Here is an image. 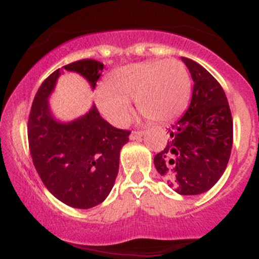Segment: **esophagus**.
Masks as SVG:
<instances>
[{
  "mask_svg": "<svg viewBox=\"0 0 259 259\" xmlns=\"http://www.w3.org/2000/svg\"><path fill=\"white\" fill-rule=\"evenodd\" d=\"M145 132L144 130H134V132L130 134V139L132 140H138L141 138V136H144Z\"/></svg>",
  "mask_w": 259,
  "mask_h": 259,
  "instance_id": "34e87169",
  "label": "esophagus"
}]
</instances>
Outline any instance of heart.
<instances>
[{
    "label": "heart",
    "mask_w": 259,
    "mask_h": 259,
    "mask_svg": "<svg viewBox=\"0 0 259 259\" xmlns=\"http://www.w3.org/2000/svg\"><path fill=\"white\" fill-rule=\"evenodd\" d=\"M191 92L185 64L178 59H156L119 68L96 91L99 109L111 123L124 125L136 100L147 119L168 121L184 111Z\"/></svg>",
    "instance_id": "1"
}]
</instances>
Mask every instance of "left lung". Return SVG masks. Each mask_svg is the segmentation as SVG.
I'll return each mask as SVG.
<instances>
[{"instance_id": "obj_1", "label": "left lung", "mask_w": 259, "mask_h": 259, "mask_svg": "<svg viewBox=\"0 0 259 259\" xmlns=\"http://www.w3.org/2000/svg\"><path fill=\"white\" fill-rule=\"evenodd\" d=\"M181 59L194 80L191 102L169 129L167 146L153 162L169 186L189 196L208 191L227 169L233 147V117L214 76L192 59Z\"/></svg>"}]
</instances>
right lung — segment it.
<instances>
[{
	"label": "right lung",
	"mask_w": 259,
	"mask_h": 259,
	"mask_svg": "<svg viewBox=\"0 0 259 259\" xmlns=\"http://www.w3.org/2000/svg\"><path fill=\"white\" fill-rule=\"evenodd\" d=\"M63 69L81 74L95 89L103 63L80 59ZM59 75L57 69L45 79L32 101L28 120L29 150L47 190L68 206L88 209L105 201L111 192L119 169L120 150L132 132L112 126L96 106L70 123L56 120L47 99Z\"/></svg>",
	"instance_id": "right-lung-1"
}]
</instances>
